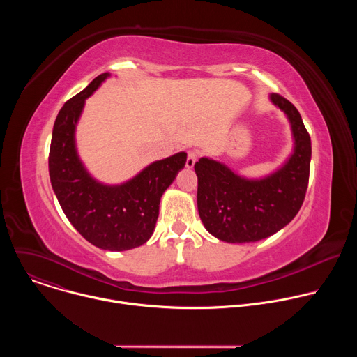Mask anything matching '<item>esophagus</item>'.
Listing matches in <instances>:
<instances>
[{"mask_svg":"<svg viewBox=\"0 0 357 357\" xmlns=\"http://www.w3.org/2000/svg\"><path fill=\"white\" fill-rule=\"evenodd\" d=\"M197 158H199V151H196V149L189 151L188 152V158H186V168H189V169L193 168V165L197 161Z\"/></svg>","mask_w":357,"mask_h":357,"instance_id":"1","label":"esophagus"}]
</instances>
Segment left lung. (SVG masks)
I'll return each mask as SVG.
<instances>
[{
    "label": "left lung",
    "mask_w": 357,
    "mask_h": 357,
    "mask_svg": "<svg viewBox=\"0 0 357 357\" xmlns=\"http://www.w3.org/2000/svg\"><path fill=\"white\" fill-rule=\"evenodd\" d=\"M270 100L287 116L294 139L292 154L280 168L263 178H245L212 158L203 157L195 164L200 220L226 243L273 236L296 216L307 193L311 137L292 103L277 93Z\"/></svg>",
    "instance_id": "8db88e82"
}]
</instances>
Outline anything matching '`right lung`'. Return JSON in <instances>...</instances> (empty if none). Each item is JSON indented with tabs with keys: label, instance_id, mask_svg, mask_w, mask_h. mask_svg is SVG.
Segmentation results:
<instances>
[{
	"label": "right lung",
	"instance_id": "add662e5",
	"mask_svg": "<svg viewBox=\"0 0 357 357\" xmlns=\"http://www.w3.org/2000/svg\"><path fill=\"white\" fill-rule=\"evenodd\" d=\"M110 73L97 76L61 109L49 149V176L59 205L73 227L93 245L124 251L146 243L154 233L164 192L186 164V152L149 164L120 185L94 179L76 148V127L86 98Z\"/></svg>",
	"mask_w": 357,
	"mask_h": 357
}]
</instances>
